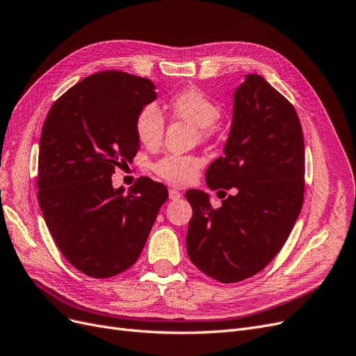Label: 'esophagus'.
<instances>
[{
	"instance_id": "esophagus-1",
	"label": "esophagus",
	"mask_w": 356,
	"mask_h": 356,
	"mask_svg": "<svg viewBox=\"0 0 356 356\" xmlns=\"http://www.w3.org/2000/svg\"><path fill=\"white\" fill-rule=\"evenodd\" d=\"M168 196H170V199H172V200H177V199L181 197V192L179 189H176V188H172V189L168 191Z\"/></svg>"
}]
</instances>
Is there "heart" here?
<instances>
[{
  "label": "heart",
  "instance_id": "b5f03b06",
  "mask_svg": "<svg viewBox=\"0 0 356 356\" xmlns=\"http://www.w3.org/2000/svg\"><path fill=\"white\" fill-rule=\"evenodd\" d=\"M167 109L175 119L191 123L200 143H208L216 134V120L221 116L220 104L197 87H186L170 97ZM165 131V120L154 104H147L135 118V134L145 148H157ZM202 165L199 157L189 154H165L152 164L159 177L168 183L186 184L195 180Z\"/></svg>",
  "mask_w": 356,
  "mask_h": 356
}]
</instances>
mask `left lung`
<instances>
[{
	"label": "left lung",
	"instance_id": "left-lung-1",
	"mask_svg": "<svg viewBox=\"0 0 356 356\" xmlns=\"http://www.w3.org/2000/svg\"><path fill=\"white\" fill-rule=\"evenodd\" d=\"M304 175V135L296 109L264 76L247 75L234 92L224 156L205 175L221 207L213 208L202 191L186 192L193 209L186 237L192 264L221 284L264 270L301 212Z\"/></svg>",
	"mask_w": 356,
	"mask_h": 356
}]
</instances>
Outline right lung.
Masks as SVG:
<instances>
[{
  "label": "right lung",
  "instance_id": "add662e5",
  "mask_svg": "<svg viewBox=\"0 0 356 356\" xmlns=\"http://www.w3.org/2000/svg\"><path fill=\"white\" fill-rule=\"evenodd\" d=\"M148 79L102 71L65 91L44 119L38 199L59 252L87 276L104 280L140 257L161 205L163 183L141 176L123 193L112 175L141 148L135 118L157 97Z\"/></svg>",
  "mask_w": 356,
  "mask_h": 356
}]
</instances>
